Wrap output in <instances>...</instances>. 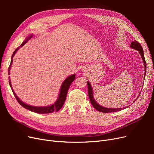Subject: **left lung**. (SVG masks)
Listing matches in <instances>:
<instances>
[{
    "instance_id": "left-lung-1",
    "label": "left lung",
    "mask_w": 154,
    "mask_h": 154,
    "mask_svg": "<svg viewBox=\"0 0 154 154\" xmlns=\"http://www.w3.org/2000/svg\"><path fill=\"white\" fill-rule=\"evenodd\" d=\"M130 47L137 50L138 52L140 54L141 57L142 58L143 62L144 63V77H145L146 75V62H145V59H144V51L143 49V48L141 45L139 44L137 41L134 40L132 41L131 44H130ZM87 86H88V96H89V99L91 101V103L92 105V106H94V108L95 109H96L97 110L102 112L104 113H109V112H117V111H119V110H122L124 109L127 108L129 106H126V107H123V108H117V109H112V108H106V107H104L103 106L100 105V104H98L96 101L94 97V95H93V90H92V87L91 86V83L87 81ZM141 93V92H140Z\"/></svg>"
}]
</instances>
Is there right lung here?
<instances>
[{
    "label": "right lung",
    "instance_id": "obj_1",
    "mask_svg": "<svg viewBox=\"0 0 154 154\" xmlns=\"http://www.w3.org/2000/svg\"><path fill=\"white\" fill-rule=\"evenodd\" d=\"M32 36H33V35H29L28 36H27L25 40L22 43V44L18 48H17L15 49V51L13 52V54L11 58V63L10 65V67H9V69H8V74H10V70H11L12 63H13V57L17 53V51L20 49V48H22L23 45H24V44H26L27 42V41L30 40ZM75 75H76L75 74H73L72 75L68 76L66 79V80L63 81V82L62 83V84L61 85V87H60V93H59L57 100L54 102V103L51 105H49V106H32V105H27V104L25 103L24 102L22 101L19 99V97L17 96L15 92H14L13 88H12V85H11L10 80H9V83H10V87L13 91L14 96H15V97H16L17 101L19 103V104L20 105H22L23 107H24V108L29 110L30 111L33 112H36L38 114H49V113H52L54 111L58 112L63 106V105L65 103V101H66V100L67 94V92L69 90V88L70 85H71L72 82L74 80V79H75V78H76ZM9 78H10V77H9Z\"/></svg>",
    "mask_w": 154,
    "mask_h": 154
}]
</instances>
